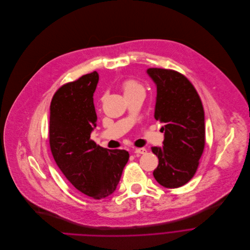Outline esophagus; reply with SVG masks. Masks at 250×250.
Wrapping results in <instances>:
<instances>
[{"label": "esophagus", "mask_w": 250, "mask_h": 250, "mask_svg": "<svg viewBox=\"0 0 250 250\" xmlns=\"http://www.w3.org/2000/svg\"><path fill=\"white\" fill-rule=\"evenodd\" d=\"M146 152V149L145 147H138V148L134 149V153L137 155H142V154H145Z\"/></svg>", "instance_id": "esophagus-1"}]
</instances>
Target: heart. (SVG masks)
I'll list each match as a JSON object with an SVG mask.
<instances>
[{
  "label": "heart",
  "mask_w": 250,
  "mask_h": 250,
  "mask_svg": "<svg viewBox=\"0 0 250 250\" xmlns=\"http://www.w3.org/2000/svg\"><path fill=\"white\" fill-rule=\"evenodd\" d=\"M122 90L124 92V95L132 94L140 90H144L141 83H139L135 80H126L122 83Z\"/></svg>",
  "instance_id": "obj_1"
}]
</instances>
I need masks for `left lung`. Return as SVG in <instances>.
I'll return each instance as SVG.
<instances>
[{
  "label": "left lung",
  "instance_id": "1",
  "mask_svg": "<svg viewBox=\"0 0 250 250\" xmlns=\"http://www.w3.org/2000/svg\"><path fill=\"white\" fill-rule=\"evenodd\" d=\"M157 86L155 118L165 125L163 146H152L159 158L156 180L166 188L186 184L195 174L205 146L204 109L193 84L183 75L148 68Z\"/></svg>",
  "mask_w": 250,
  "mask_h": 250
}]
</instances>
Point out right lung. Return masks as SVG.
Wrapping results in <instances>:
<instances>
[{
  "mask_svg": "<svg viewBox=\"0 0 250 250\" xmlns=\"http://www.w3.org/2000/svg\"><path fill=\"white\" fill-rule=\"evenodd\" d=\"M98 79L94 71L55 92L50 105L49 143L66 178L82 193L103 199L115 191L129 153L90 140L97 120L93 92Z\"/></svg>",
  "mask_w": 250,
  "mask_h": 250,
  "instance_id": "1",
  "label": "right lung"
}]
</instances>
